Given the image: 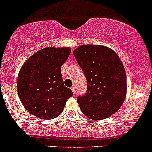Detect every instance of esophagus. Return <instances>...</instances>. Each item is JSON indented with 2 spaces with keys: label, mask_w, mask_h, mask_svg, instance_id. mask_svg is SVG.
<instances>
[{
  "label": "esophagus",
  "mask_w": 152,
  "mask_h": 152,
  "mask_svg": "<svg viewBox=\"0 0 152 152\" xmlns=\"http://www.w3.org/2000/svg\"><path fill=\"white\" fill-rule=\"evenodd\" d=\"M71 90H72V92H73L74 95H75V94H76V88H75V86H73V87H72V88H71Z\"/></svg>",
  "instance_id": "1"
}]
</instances>
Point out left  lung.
Segmentation results:
<instances>
[{
    "label": "left lung",
    "instance_id": "1",
    "mask_svg": "<svg viewBox=\"0 0 152 152\" xmlns=\"http://www.w3.org/2000/svg\"><path fill=\"white\" fill-rule=\"evenodd\" d=\"M73 53L87 81L86 94L77 97L82 112L94 121L108 118L126 98V75L121 60L113 50L102 45H82Z\"/></svg>",
    "mask_w": 152,
    "mask_h": 152
}]
</instances>
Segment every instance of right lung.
I'll use <instances>...</instances> for the list:
<instances>
[{"label": "right lung", "instance_id": "right-lung-1", "mask_svg": "<svg viewBox=\"0 0 152 152\" xmlns=\"http://www.w3.org/2000/svg\"><path fill=\"white\" fill-rule=\"evenodd\" d=\"M70 47H45L30 56L18 75L17 92L29 113L50 120L63 111L73 93L65 87L61 66L69 58Z\"/></svg>", "mask_w": 152, "mask_h": 152}]
</instances>
